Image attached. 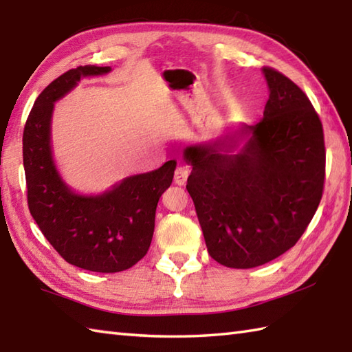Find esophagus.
I'll return each mask as SVG.
<instances>
[{
	"label": "esophagus",
	"mask_w": 352,
	"mask_h": 352,
	"mask_svg": "<svg viewBox=\"0 0 352 352\" xmlns=\"http://www.w3.org/2000/svg\"><path fill=\"white\" fill-rule=\"evenodd\" d=\"M190 175V167L185 166V164H181L177 166V168L175 170V184L177 185H184L186 182V177Z\"/></svg>",
	"instance_id": "esophagus-1"
}]
</instances>
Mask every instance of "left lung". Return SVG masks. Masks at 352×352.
<instances>
[{"instance_id":"obj_1","label":"left lung","mask_w":352,"mask_h":352,"mask_svg":"<svg viewBox=\"0 0 352 352\" xmlns=\"http://www.w3.org/2000/svg\"><path fill=\"white\" fill-rule=\"evenodd\" d=\"M263 73L270 94L260 123L184 152L208 252L231 269L261 266L295 246L324 192L318 112L289 77Z\"/></svg>"}]
</instances>
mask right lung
Wrapping results in <instances>:
<instances>
[{
    "mask_svg": "<svg viewBox=\"0 0 352 352\" xmlns=\"http://www.w3.org/2000/svg\"><path fill=\"white\" fill-rule=\"evenodd\" d=\"M109 67L85 65L63 73L41 92L25 121L23 157L27 202L32 217L67 263L100 274H116L147 254L160 197L173 181L176 162L150 173L126 177L98 196H82L62 181L50 144L56 100L82 77L109 73Z\"/></svg>",
    "mask_w": 352,
    "mask_h": 352,
    "instance_id": "1",
    "label": "right lung"
}]
</instances>
